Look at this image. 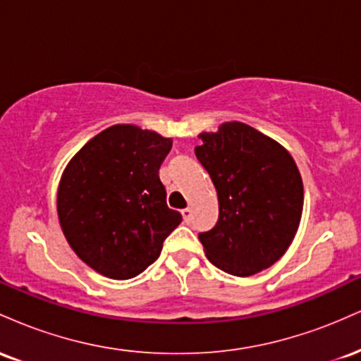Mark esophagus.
<instances>
[{
  "mask_svg": "<svg viewBox=\"0 0 361 361\" xmlns=\"http://www.w3.org/2000/svg\"><path fill=\"white\" fill-rule=\"evenodd\" d=\"M181 215H183L185 222H190V221H192V209H190V207H188V209H183V210H181Z\"/></svg>",
  "mask_w": 361,
  "mask_h": 361,
  "instance_id": "obj_1",
  "label": "esophagus"
}]
</instances>
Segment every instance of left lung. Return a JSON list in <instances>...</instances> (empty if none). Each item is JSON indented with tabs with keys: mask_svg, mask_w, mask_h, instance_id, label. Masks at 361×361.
Returning <instances> with one entry per match:
<instances>
[{
	"mask_svg": "<svg viewBox=\"0 0 361 361\" xmlns=\"http://www.w3.org/2000/svg\"><path fill=\"white\" fill-rule=\"evenodd\" d=\"M195 156L217 190L219 221L198 234L210 263L251 276L276 263L295 238L304 185L290 152L243 122H224L198 134Z\"/></svg>",
	"mask_w": 361,
	"mask_h": 361,
	"instance_id": "1",
	"label": "left lung"
}]
</instances>
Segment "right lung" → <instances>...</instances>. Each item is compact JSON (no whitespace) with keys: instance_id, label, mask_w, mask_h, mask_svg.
I'll use <instances>...</instances> for the list:
<instances>
[{"instance_id":"1","label":"right lung","mask_w":361,"mask_h":361,"mask_svg":"<svg viewBox=\"0 0 361 361\" xmlns=\"http://www.w3.org/2000/svg\"><path fill=\"white\" fill-rule=\"evenodd\" d=\"M171 146L173 139L154 130L117 123L90 139L62 171V233L78 258L106 279L142 273L181 222L159 180Z\"/></svg>"}]
</instances>
